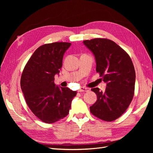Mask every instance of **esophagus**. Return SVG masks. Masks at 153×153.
<instances>
[{
  "instance_id": "1",
  "label": "esophagus",
  "mask_w": 153,
  "mask_h": 153,
  "mask_svg": "<svg viewBox=\"0 0 153 153\" xmlns=\"http://www.w3.org/2000/svg\"><path fill=\"white\" fill-rule=\"evenodd\" d=\"M89 89L88 88H85L84 87H81L78 90V92H85V91H89Z\"/></svg>"
}]
</instances>
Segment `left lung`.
Segmentation results:
<instances>
[{
    "label": "left lung",
    "instance_id": "1",
    "mask_svg": "<svg viewBox=\"0 0 153 153\" xmlns=\"http://www.w3.org/2000/svg\"><path fill=\"white\" fill-rule=\"evenodd\" d=\"M93 53L96 71L106 84L105 92L91 89L97 95L91 112L106 121H113L126 110L134 95L135 71L131 58L114 41L96 38L83 41Z\"/></svg>",
    "mask_w": 153,
    "mask_h": 153
}]
</instances>
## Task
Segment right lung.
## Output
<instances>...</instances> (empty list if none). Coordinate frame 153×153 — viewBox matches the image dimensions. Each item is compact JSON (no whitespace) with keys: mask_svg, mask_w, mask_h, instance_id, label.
<instances>
[{"mask_svg":"<svg viewBox=\"0 0 153 153\" xmlns=\"http://www.w3.org/2000/svg\"><path fill=\"white\" fill-rule=\"evenodd\" d=\"M69 43L56 42L41 46L32 54L23 71L20 85L27 105L36 117L46 123L65 117L76 95L68 87L55 84L64 54Z\"/></svg>","mask_w":153,"mask_h":153,"instance_id":"add662e5","label":"right lung"}]
</instances>
